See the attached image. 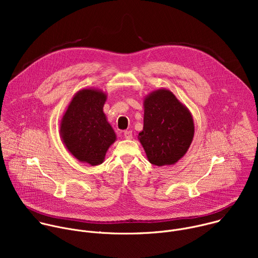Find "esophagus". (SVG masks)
I'll return each mask as SVG.
<instances>
[{"mask_svg": "<svg viewBox=\"0 0 258 258\" xmlns=\"http://www.w3.org/2000/svg\"><path fill=\"white\" fill-rule=\"evenodd\" d=\"M123 137H124V139H126V140H132V139H133V133H132L131 131H125V132L123 133Z\"/></svg>", "mask_w": 258, "mask_h": 258, "instance_id": "1", "label": "esophagus"}]
</instances>
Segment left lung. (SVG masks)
Returning a JSON list of instances; mask_svg holds the SVG:
<instances>
[{"label": "left lung", "mask_w": 258, "mask_h": 258, "mask_svg": "<svg viewBox=\"0 0 258 258\" xmlns=\"http://www.w3.org/2000/svg\"><path fill=\"white\" fill-rule=\"evenodd\" d=\"M144 126L138 139L149 162L173 165L185 156L194 138L190 110L166 89H158L144 98Z\"/></svg>", "instance_id": "left-lung-1"}]
</instances>
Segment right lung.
Listing matches in <instances>:
<instances>
[{
    "mask_svg": "<svg viewBox=\"0 0 258 258\" xmlns=\"http://www.w3.org/2000/svg\"><path fill=\"white\" fill-rule=\"evenodd\" d=\"M107 94L95 88L79 91L60 120L59 133L66 149L92 166L103 163L116 135L103 111Z\"/></svg>",
    "mask_w": 258,
    "mask_h": 258,
    "instance_id": "obj_1",
    "label": "right lung"
}]
</instances>
